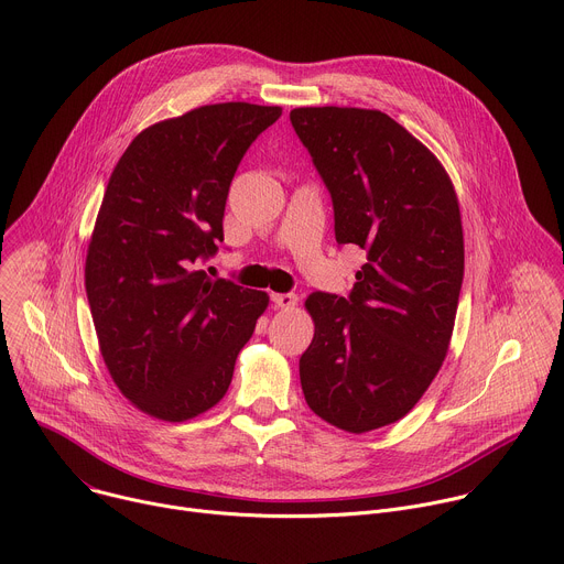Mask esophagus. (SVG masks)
<instances>
[{
    "mask_svg": "<svg viewBox=\"0 0 564 564\" xmlns=\"http://www.w3.org/2000/svg\"><path fill=\"white\" fill-rule=\"evenodd\" d=\"M270 299H272V303H274L276 307H281V310H290V307H294L296 301H299V296H296L294 292H274V294H270Z\"/></svg>",
    "mask_w": 564,
    "mask_h": 564,
    "instance_id": "1",
    "label": "esophagus"
}]
</instances>
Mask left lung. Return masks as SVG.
Here are the masks:
<instances>
[{"label": "left lung", "instance_id": "left-lung-1", "mask_svg": "<svg viewBox=\"0 0 564 564\" xmlns=\"http://www.w3.org/2000/svg\"><path fill=\"white\" fill-rule=\"evenodd\" d=\"M290 122L328 187L339 246L366 263L348 296L312 292L299 359L307 406L366 433L404 417L435 379L464 276L459 205L440 160L390 116L301 107Z\"/></svg>", "mask_w": 564, "mask_h": 564}]
</instances>
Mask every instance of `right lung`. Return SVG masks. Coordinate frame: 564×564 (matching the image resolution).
I'll return each mask as SVG.
<instances>
[{"mask_svg": "<svg viewBox=\"0 0 564 564\" xmlns=\"http://www.w3.org/2000/svg\"><path fill=\"white\" fill-rule=\"evenodd\" d=\"M281 107L225 102L144 129L109 178L87 254L105 364L127 399L165 422L223 399L268 294L209 279L231 178Z\"/></svg>", "mask_w": 564, "mask_h": 564, "instance_id": "add662e5", "label": "right lung"}]
</instances>
